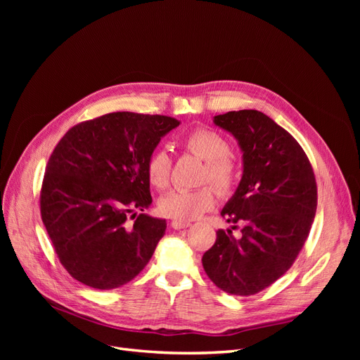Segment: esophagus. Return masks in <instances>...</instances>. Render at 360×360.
Masks as SVG:
<instances>
[{"mask_svg":"<svg viewBox=\"0 0 360 360\" xmlns=\"http://www.w3.org/2000/svg\"><path fill=\"white\" fill-rule=\"evenodd\" d=\"M191 224L189 222H184V221H172L171 226L174 230H183V228H188Z\"/></svg>","mask_w":360,"mask_h":360,"instance_id":"34e87169","label":"esophagus"}]
</instances>
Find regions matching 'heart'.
<instances>
[{"label":"heart","mask_w":360,"mask_h":360,"mask_svg":"<svg viewBox=\"0 0 360 360\" xmlns=\"http://www.w3.org/2000/svg\"><path fill=\"white\" fill-rule=\"evenodd\" d=\"M181 146L205 162L200 183H212L221 195L233 192L238 180V167L230 158V141L210 127L198 126L181 138ZM171 169V158L163 148L155 150L146 162L147 180L158 191L168 188ZM214 189L205 184L193 191H172L160 198L159 210L176 221L197 219L213 207Z\"/></svg>","instance_id":"1"}]
</instances>
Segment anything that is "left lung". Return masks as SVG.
<instances>
[{"mask_svg":"<svg viewBox=\"0 0 360 360\" xmlns=\"http://www.w3.org/2000/svg\"><path fill=\"white\" fill-rule=\"evenodd\" d=\"M214 124L243 151V177L221 213L233 230L242 225V236L217 230L202 267L225 292L252 296L296 261L317 210V183L300 144L266 114L230 111L216 115Z\"/></svg>","mask_w":360,"mask_h":360,"instance_id":"left-lung-1","label":"left lung"}]
</instances>
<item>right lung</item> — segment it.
I'll list each match as a JSON object with an SVG mask.
<instances>
[{"mask_svg": "<svg viewBox=\"0 0 360 360\" xmlns=\"http://www.w3.org/2000/svg\"><path fill=\"white\" fill-rule=\"evenodd\" d=\"M179 124L168 115L111 112L73 126L53 148L40 214L60 263L84 285L122 287L153 255L167 222L136 214L151 204L146 162Z\"/></svg>", "mask_w": 360, "mask_h": 360, "instance_id": "1", "label": "right lung"}]
</instances>
